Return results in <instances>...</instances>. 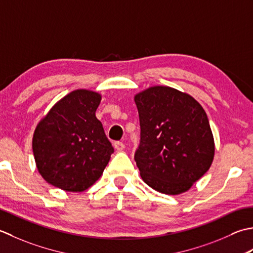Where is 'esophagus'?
Returning <instances> with one entry per match:
<instances>
[{
  "instance_id": "obj_1",
  "label": "esophagus",
  "mask_w": 253,
  "mask_h": 253,
  "mask_svg": "<svg viewBox=\"0 0 253 253\" xmlns=\"http://www.w3.org/2000/svg\"><path fill=\"white\" fill-rule=\"evenodd\" d=\"M113 145H115V148L117 149L118 152H121V151H123V149H125V143H123V142L117 141V142H115Z\"/></svg>"
}]
</instances>
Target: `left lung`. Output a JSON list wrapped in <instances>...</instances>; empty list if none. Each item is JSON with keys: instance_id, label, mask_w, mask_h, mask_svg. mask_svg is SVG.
I'll return each mask as SVG.
<instances>
[{"instance_id": "obj_1", "label": "left lung", "mask_w": 253, "mask_h": 253, "mask_svg": "<svg viewBox=\"0 0 253 253\" xmlns=\"http://www.w3.org/2000/svg\"><path fill=\"white\" fill-rule=\"evenodd\" d=\"M134 100L141 126L134 159L144 182L165 194L187 191L214 158L213 134L202 106L167 86L151 87Z\"/></svg>"}]
</instances>
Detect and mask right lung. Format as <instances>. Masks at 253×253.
Segmentation results:
<instances>
[{"label":"right lung","mask_w":253,"mask_h":253,"mask_svg":"<svg viewBox=\"0 0 253 253\" xmlns=\"http://www.w3.org/2000/svg\"><path fill=\"white\" fill-rule=\"evenodd\" d=\"M100 99L95 91H72L36 127L33 152L38 171L48 183L81 192L104 172L115 149L95 116Z\"/></svg>","instance_id":"obj_1"}]
</instances>
